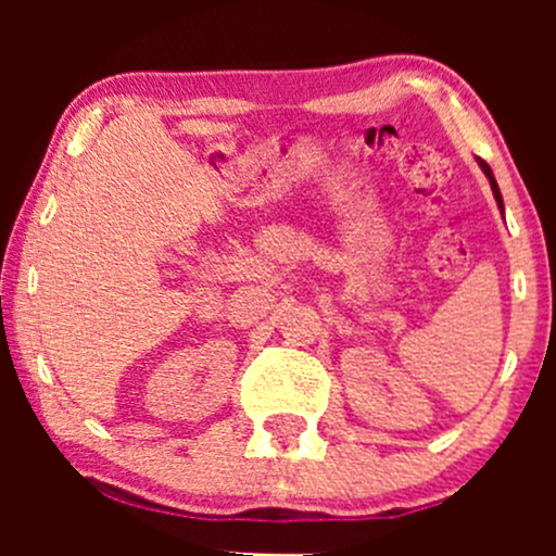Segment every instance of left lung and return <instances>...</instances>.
I'll use <instances>...</instances> for the list:
<instances>
[{"label": "left lung", "mask_w": 556, "mask_h": 556, "mask_svg": "<svg viewBox=\"0 0 556 556\" xmlns=\"http://www.w3.org/2000/svg\"><path fill=\"white\" fill-rule=\"evenodd\" d=\"M478 164H481V169L486 172V177H489V182H491V190H494V198H496V203H500V208H502V193H500V185H496L494 175H491L489 164H486V162H481V159H478Z\"/></svg>", "instance_id": "8db88e82"}]
</instances>
